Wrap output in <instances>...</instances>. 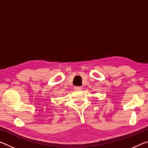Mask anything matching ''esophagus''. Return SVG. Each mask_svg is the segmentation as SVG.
Returning a JSON list of instances; mask_svg holds the SVG:
<instances>
[{
    "label": "esophagus",
    "mask_w": 148,
    "mask_h": 148,
    "mask_svg": "<svg viewBox=\"0 0 148 148\" xmlns=\"http://www.w3.org/2000/svg\"><path fill=\"white\" fill-rule=\"evenodd\" d=\"M74 89L76 90H82L83 89V88L82 86H76L74 88Z\"/></svg>",
    "instance_id": "esophagus-1"
}]
</instances>
